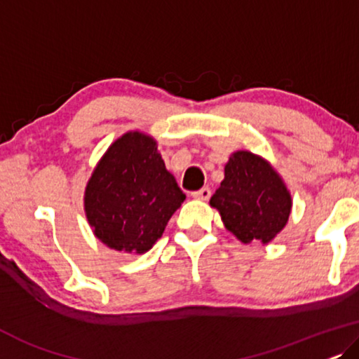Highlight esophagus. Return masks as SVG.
<instances>
[{
	"label": "esophagus",
	"mask_w": 359,
	"mask_h": 359,
	"mask_svg": "<svg viewBox=\"0 0 359 359\" xmlns=\"http://www.w3.org/2000/svg\"><path fill=\"white\" fill-rule=\"evenodd\" d=\"M191 196H194V198H196V200H210L211 190L208 189V187H203V189L194 191V194H191Z\"/></svg>",
	"instance_id": "esophagus-1"
}]
</instances>
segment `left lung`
I'll use <instances>...</instances> for the list:
<instances>
[{"mask_svg": "<svg viewBox=\"0 0 359 359\" xmlns=\"http://www.w3.org/2000/svg\"><path fill=\"white\" fill-rule=\"evenodd\" d=\"M210 205L241 242L266 244L285 228L291 195L266 161L249 151H237L226 164L224 180Z\"/></svg>", "mask_w": 359, "mask_h": 359, "instance_id": "obj_1", "label": "left lung"}]
</instances>
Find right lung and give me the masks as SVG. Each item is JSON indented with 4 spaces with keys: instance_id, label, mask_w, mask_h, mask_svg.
I'll return each instance as SVG.
<instances>
[{
    "instance_id": "add662e5",
    "label": "right lung",
    "mask_w": 359,
    "mask_h": 359,
    "mask_svg": "<svg viewBox=\"0 0 359 359\" xmlns=\"http://www.w3.org/2000/svg\"><path fill=\"white\" fill-rule=\"evenodd\" d=\"M184 200L156 141L133 131L115 141L94 169L84 208L94 234L105 245L144 254Z\"/></svg>"
}]
</instances>
